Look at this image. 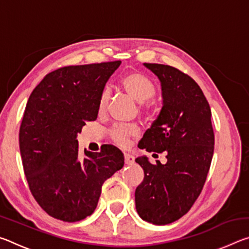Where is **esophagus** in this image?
Masks as SVG:
<instances>
[{"label":"esophagus","instance_id":"1","mask_svg":"<svg viewBox=\"0 0 249 249\" xmlns=\"http://www.w3.org/2000/svg\"><path fill=\"white\" fill-rule=\"evenodd\" d=\"M124 161H125V165H133L135 161L134 156L128 154V153H125L124 154Z\"/></svg>","mask_w":249,"mask_h":249}]
</instances>
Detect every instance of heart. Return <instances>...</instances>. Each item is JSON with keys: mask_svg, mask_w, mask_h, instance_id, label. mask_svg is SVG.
<instances>
[{"mask_svg": "<svg viewBox=\"0 0 249 249\" xmlns=\"http://www.w3.org/2000/svg\"><path fill=\"white\" fill-rule=\"evenodd\" d=\"M120 84L130 98H133L138 103H142V111L146 114H150L151 111H153V107L147 101L150 100L155 95L156 87L154 82L147 75L142 72H138V71H132V72H128L121 79ZM108 100L109 93L105 89L101 92L99 96L98 111L100 114H103L107 111ZM108 135L116 145L125 147L128 145L130 138L136 136L137 129L133 127V126L117 125L109 129Z\"/></svg>", "mask_w": 249, "mask_h": 249, "instance_id": "obj_1", "label": "heart"}]
</instances>
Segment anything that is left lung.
<instances>
[{"instance_id": "8db88e82", "label": "left lung", "mask_w": 249, "mask_h": 249, "mask_svg": "<svg viewBox=\"0 0 249 249\" xmlns=\"http://www.w3.org/2000/svg\"><path fill=\"white\" fill-rule=\"evenodd\" d=\"M145 66L161 82L163 107L138 147L165 153L167 162L136 158L145 176L135 203L142 220L166 225L183 216L200 196L213 157L214 132L209 102L190 75L168 65Z\"/></svg>"}]
</instances>
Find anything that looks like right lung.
<instances>
[{"label": "right lung", "mask_w": 249, "mask_h": 249, "mask_svg": "<svg viewBox=\"0 0 249 249\" xmlns=\"http://www.w3.org/2000/svg\"><path fill=\"white\" fill-rule=\"evenodd\" d=\"M120 60L66 66L29 95L19 127L23 168L34 199L50 216L78 222L98 205L102 184L124 166L120 149L102 145L79 156L77 135L98 117L101 92Z\"/></svg>", "instance_id": "add662e5"}]
</instances>
